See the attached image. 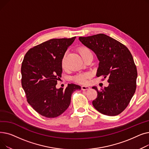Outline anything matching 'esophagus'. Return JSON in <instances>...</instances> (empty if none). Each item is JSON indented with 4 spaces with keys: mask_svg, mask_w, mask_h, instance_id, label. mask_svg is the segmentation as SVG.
<instances>
[{
    "mask_svg": "<svg viewBox=\"0 0 149 149\" xmlns=\"http://www.w3.org/2000/svg\"><path fill=\"white\" fill-rule=\"evenodd\" d=\"M90 89L89 87L88 86H81V90L83 91H86V90H89Z\"/></svg>",
    "mask_w": 149,
    "mask_h": 149,
    "instance_id": "obj_1",
    "label": "esophagus"
}]
</instances>
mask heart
I'll return each instance as SVG.
<instances>
[{"mask_svg": "<svg viewBox=\"0 0 149 149\" xmlns=\"http://www.w3.org/2000/svg\"><path fill=\"white\" fill-rule=\"evenodd\" d=\"M79 52L80 54L81 57L83 58L84 57L87 56L88 55L92 54L90 49H89L87 47L83 46L79 48ZM66 53L64 55V56L63 57L61 60V66L63 68L65 66V60H66ZM92 76V74L90 72H86L84 73H81L75 75L73 79L75 81L80 83V84H84L87 82V80Z\"/></svg>", "mask_w": 149, "mask_h": 149, "instance_id": "1", "label": "heart"}]
</instances>
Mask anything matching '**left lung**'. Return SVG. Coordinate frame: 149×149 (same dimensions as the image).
<instances>
[{
    "label": "left lung",
    "mask_w": 149,
    "mask_h": 149,
    "mask_svg": "<svg viewBox=\"0 0 149 149\" xmlns=\"http://www.w3.org/2000/svg\"><path fill=\"white\" fill-rule=\"evenodd\" d=\"M80 41L94 52L100 61L97 77L108 78L107 87L97 92L92 104L101 113L115 116L127 107L136 88L137 69L127 47L104 34L80 37Z\"/></svg>",
    "instance_id": "8db88e82"
}]
</instances>
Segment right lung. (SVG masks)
Returning a JSON list of instances; mask_svg holds the SVG:
<instances>
[{
    "instance_id": "add662e5",
    "label": "right lung",
    "mask_w": 149,
    "mask_h": 149,
    "mask_svg": "<svg viewBox=\"0 0 149 149\" xmlns=\"http://www.w3.org/2000/svg\"><path fill=\"white\" fill-rule=\"evenodd\" d=\"M76 37L53 38L31 48L22 63V86L28 103L47 118H55L69 106L72 93L81 87L68 84L65 89L56 88L62 73L61 60Z\"/></svg>"
}]
</instances>
